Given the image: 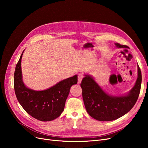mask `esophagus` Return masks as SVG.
<instances>
[{
	"label": "esophagus",
	"mask_w": 148,
	"mask_h": 148,
	"mask_svg": "<svg viewBox=\"0 0 148 148\" xmlns=\"http://www.w3.org/2000/svg\"><path fill=\"white\" fill-rule=\"evenodd\" d=\"M83 78V75L81 73H79L78 75V84L81 83V82H82Z\"/></svg>",
	"instance_id": "obj_1"
}]
</instances>
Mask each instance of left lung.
Wrapping results in <instances>:
<instances>
[{
	"instance_id": "8db88e82",
	"label": "left lung",
	"mask_w": 148,
	"mask_h": 148,
	"mask_svg": "<svg viewBox=\"0 0 148 148\" xmlns=\"http://www.w3.org/2000/svg\"><path fill=\"white\" fill-rule=\"evenodd\" d=\"M119 48L125 45L115 44ZM141 72L138 65V78L134 87L127 95L113 96L107 95L90 75H85L80 84L85 108L89 115L97 120L112 121L126 114L135 106L140 92Z\"/></svg>"
}]
</instances>
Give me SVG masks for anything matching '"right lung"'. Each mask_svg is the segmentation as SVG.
I'll list each match as a JSON object with an SVG mask.
<instances>
[{
  "mask_svg": "<svg viewBox=\"0 0 148 148\" xmlns=\"http://www.w3.org/2000/svg\"><path fill=\"white\" fill-rule=\"evenodd\" d=\"M23 52L14 73V89L17 99L26 112L34 119L43 122L54 120L64 111L70 89L78 82L77 75L62 80L44 91L29 89L22 79L21 61Z\"/></svg>",
  "mask_w": 148,
  "mask_h": 148,
  "instance_id": "obj_1",
  "label": "right lung"
}]
</instances>
